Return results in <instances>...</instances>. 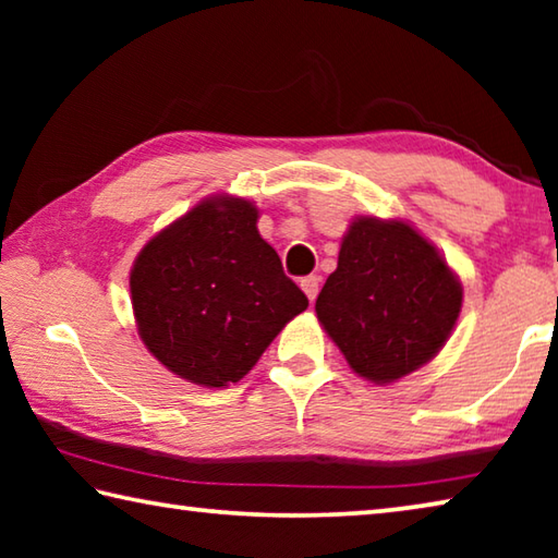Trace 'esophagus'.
Masks as SVG:
<instances>
[{
	"instance_id": "obj_1",
	"label": "esophagus",
	"mask_w": 558,
	"mask_h": 558,
	"mask_svg": "<svg viewBox=\"0 0 558 558\" xmlns=\"http://www.w3.org/2000/svg\"><path fill=\"white\" fill-rule=\"evenodd\" d=\"M300 288L305 290V295H307L310 300H315V298H317V292H319V278H317V276H307V278H302V280H300Z\"/></svg>"
}]
</instances>
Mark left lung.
Instances as JSON below:
<instances>
[{
	"mask_svg": "<svg viewBox=\"0 0 558 558\" xmlns=\"http://www.w3.org/2000/svg\"><path fill=\"white\" fill-rule=\"evenodd\" d=\"M462 286L446 258L405 221L359 216L315 313L349 366L374 384L421 369L448 342Z\"/></svg>",
	"mask_w": 558,
	"mask_h": 558,
	"instance_id": "left-lung-1",
	"label": "left lung"
}]
</instances>
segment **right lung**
<instances>
[{
    "instance_id": "right-lung-1",
    "label": "right lung",
    "mask_w": 558,
    "mask_h": 558,
    "mask_svg": "<svg viewBox=\"0 0 558 558\" xmlns=\"http://www.w3.org/2000/svg\"><path fill=\"white\" fill-rule=\"evenodd\" d=\"M256 223L251 202L211 196L159 231L130 270L140 337L186 381L221 389L243 379L307 307Z\"/></svg>"
}]
</instances>
